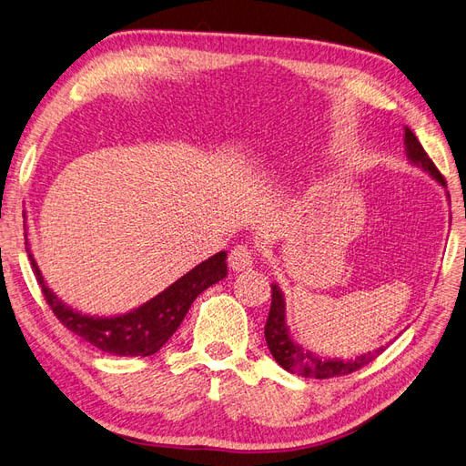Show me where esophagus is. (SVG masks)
<instances>
[{
    "mask_svg": "<svg viewBox=\"0 0 466 466\" xmlns=\"http://www.w3.org/2000/svg\"><path fill=\"white\" fill-rule=\"evenodd\" d=\"M228 265L232 271H248L253 267V253L248 246H236L228 255Z\"/></svg>",
    "mask_w": 466,
    "mask_h": 466,
    "instance_id": "34e87169",
    "label": "esophagus"
}]
</instances>
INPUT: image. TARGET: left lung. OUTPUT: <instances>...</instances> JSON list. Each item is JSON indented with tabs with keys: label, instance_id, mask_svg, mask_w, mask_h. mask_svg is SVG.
I'll return each mask as SVG.
<instances>
[{
	"label": "left lung",
	"instance_id": "1",
	"mask_svg": "<svg viewBox=\"0 0 466 466\" xmlns=\"http://www.w3.org/2000/svg\"><path fill=\"white\" fill-rule=\"evenodd\" d=\"M404 147H407V157L414 167H420L424 172H428L435 182L447 187L445 177L440 174L438 168H435V164L426 155L424 147L420 145L416 135L409 127H404ZM271 296H273L271 311H268V318L265 323V340H267L268 350H271L273 358L277 360V364L290 373H298L302 375V378H315V380L339 378V375H349L360 368H364L385 350V347H380L378 350L360 354L350 360L315 356L313 352L306 350L302 344H298L292 339L287 325V302H284V294L279 289L277 282L271 284Z\"/></svg>",
	"mask_w": 466,
	"mask_h": 466
}]
</instances>
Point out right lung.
<instances>
[{
	"mask_svg": "<svg viewBox=\"0 0 466 466\" xmlns=\"http://www.w3.org/2000/svg\"><path fill=\"white\" fill-rule=\"evenodd\" d=\"M25 244L42 294L56 313V318L71 333L91 342L98 350L114 356H151L158 352L176 333L179 323L184 321L193 299L228 275L227 251H218L198 267H193L189 273L177 279L168 289H164L143 306L124 315L98 318V315L81 313L62 302V298H57L44 280L35 255L31 253L26 234Z\"/></svg>",
	"mask_w": 466,
	"mask_h": 466,
	"instance_id": "right-lung-1",
	"label": "right lung"
}]
</instances>
